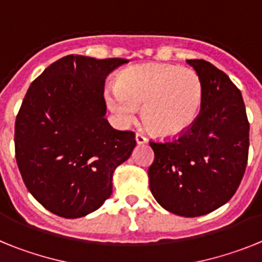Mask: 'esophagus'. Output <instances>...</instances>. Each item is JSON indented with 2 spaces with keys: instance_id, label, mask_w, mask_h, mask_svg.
<instances>
[{
  "instance_id": "obj_1",
  "label": "esophagus",
  "mask_w": 262,
  "mask_h": 262,
  "mask_svg": "<svg viewBox=\"0 0 262 262\" xmlns=\"http://www.w3.org/2000/svg\"><path fill=\"white\" fill-rule=\"evenodd\" d=\"M135 140H136V143H138V144H145V143L148 142V139L145 138L144 134H142V133H136Z\"/></svg>"
}]
</instances>
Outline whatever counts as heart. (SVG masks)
<instances>
[{"label": "heart", "mask_w": 262, "mask_h": 262, "mask_svg": "<svg viewBox=\"0 0 262 262\" xmlns=\"http://www.w3.org/2000/svg\"><path fill=\"white\" fill-rule=\"evenodd\" d=\"M202 81L195 71L172 64H142L119 72L107 94L110 110L124 124L142 106L145 126L160 136L186 131L200 114Z\"/></svg>", "instance_id": "heart-1"}]
</instances>
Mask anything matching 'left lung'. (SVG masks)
Instances as JSON below:
<instances>
[{
	"instance_id": "1",
	"label": "left lung",
	"mask_w": 262,
	"mask_h": 262,
	"mask_svg": "<svg viewBox=\"0 0 262 262\" xmlns=\"http://www.w3.org/2000/svg\"><path fill=\"white\" fill-rule=\"evenodd\" d=\"M202 81L194 123L169 142H151L149 189L161 207L180 216L209 214L232 198L244 176L249 123L242 92L206 60H186Z\"/></svg>"
}]
</instances>
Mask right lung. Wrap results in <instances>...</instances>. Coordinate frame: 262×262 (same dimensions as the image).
<instances>
[{
	"label": "right lung",
	"instance_id": "add662e5",
	"mask_svg": "<svg viewBox=\"0 0 262 262\" xmlns=\"http://www.w3.org/2000/svg\"><path fill=\"white\" fill-rule=\"evenodd\" d=\"M128 62L68 55L32 81L15 120V159L23 182L48 211L67 219L96 211L113 193V173L136 145L113 128L105 80Z\"/></svg>",
	"mask_w": 262,
	"mask_h": 262
}]
</instances>
